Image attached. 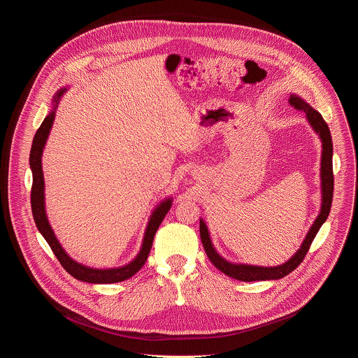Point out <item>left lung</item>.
I'll use <instances>...</instances> for the list:
<instances>
[{"label":"left lung","instance_id":"8db88e82","mask_svg":"<svg viewBox=\"0 0 358 358\" xmlns=\"http://www.w3.org/2000/svg\"><path fill=\"white\" fill-rule=\"evenodd\" d=\"M290 105L296 108L300 112L306 113V117H308V122L313 127V130L319 134L322 140V167H320V178H322V208L320 213L310 227L308 235L303 239V243L300 249L293 255V257L279 265V266H253V265H245V264H232L224 259L221 255L215 250L213 241L210 238L208 227L203 222V220H199V235L201 241L203 245V249H206L207 257L210 261L214 264L217 269H220L222 273L227 276L242 280V282H255V280H275V279H282L290 272H293L304 259L306 253L309 252V248L319 232L320 227L326 222L330 208H331V201H333V188H334V177H333V141H331V134L329 130L327 123L323 120L322 115L315 110L309 103H306L303 99H300L296 94H292L290 99Z\"/></svg>","mask_w":358,"mask_h":358}]
</instances>
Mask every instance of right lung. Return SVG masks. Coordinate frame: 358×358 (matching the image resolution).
I'll return each mask as SVG.
<instances>
[{"label": "right lung", "mask_w": 358, "mask_h": 358, "mask_svg": "<svg viewBox=\"0 0 358 358\" xmlns=\"http://www.w3.org/2000/svg\"><path fill=\"white\" fill-rule=\"evenodd\" d=\"M68 87L59 89L54 99H52V110L48 113V116L43 119L42 124L36 130L31 147V155H29V166L32 171V189H31V207H32V215L34 221L36 224L38 231L41 235L45 238L48 245L52 249L55 253V257L58 258L59 264L64 266V269L72 275L75 279L87 282V283H116V282H123L133 275H136L143 265L145 264L148 253L152 245V241H155V235L163 222L164 217L171 208V202L173 198H166L162 201L159 206L152 210L148 224L144 232L143 243L140 248V252L137 253V257L127 265L119 266V268H110V269H94L85 266L75 259H72L69 255L65 252L62 245L59 243L58 238L54 234L52 227L49 225L46 211H45V181H43V173H42V152L43 147L46 144L48 136L50 129H52L54 120H55V112L58 109V103L61 97L65 94Z\"/></svg>", "instance_id": "right-lung-1"}]
</instances>
